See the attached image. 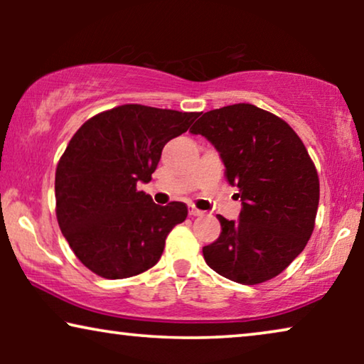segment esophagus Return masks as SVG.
<instances>
[{
    "mask_svg": "<svg viewBox=\"0 0 364 364\" xmlns=\"http://www.w3.org/2000/svg\"><path fill=\"white\" fill-rule=\"evenodd\" d=\"M188 213H191L192 217H198V215H202V210H198V208H196L193 205H188Z\"/></svg>",
    "mask_w": 364,
    "mask_h": 364,
    "instance_id": "34e87169",
    "label": "esophagus"
}]
</instances>
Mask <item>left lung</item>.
I'll return each mask as SVG.
<instances>
[{
  "instance_id": "obj_1",
  "label": "left lung",
  "mask_w": 364,
  "mask_h": 364,
  "mask_svg": "<svg viewBox=\"0 0 364 364\" xmlns=\"http://www.w3.org/2000/svg\"><path fill=\"white\" fill-rule=\"evenodd\" d=\"M210 141L242 200L238 220L217 215L220 237L203 247L207 265L242 285L280 275L310 240L320 181L298 134L253 104L203 114L191 129Z\"/></svg>"
}]
</instances>
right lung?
Returning <instances> with one entry per match:
<instances>
[{
  "mask_svg": "<svg viewBox=\"0 0 364 364\" xmlns=\"http://www.w3.org/2000/svg\"><path fill=\"white\" fill-rule=\"evenodd\" d=\"M197 117L124 104L87 119L69 141L56 167V217L74 255L92 273L119 280L159 262L187 205H157L137 183L151 182L164 146Z\"/></svg>",
  "mask_w": 364,
  "mask_h": 364,
  "instance_id": "obj_1",
  "label": "right lung"
}]
</instances>
